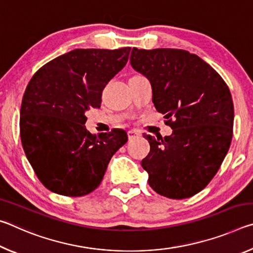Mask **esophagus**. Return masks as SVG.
<instances>
[{"label":"esophagus","instance_id":"obj_1","mask_svg":"<svg viewBox=\"0 0 253 253\" xmlns=\"http://www.w3.org/2000/svg\"><path fill=\"white\" fill-rule=\"evenodd\" d=\"M128 139H134V138H136V137H138V136H140V132L139 131H137V130H128Z\"/></svg>","mask_w":253,"mask_h":253}]
</instances>
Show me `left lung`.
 Returning a JSON list of instances; mask_svg holds the SVG:
<instances>
[{
	"label": "left lung",
	"instance_id": "left-lung-1",
	"mask_svg": "<svg viewBox=\"0 0 253 253\" xmlns=\"http://www.w3.org/2000/svg\"><path fill=\"white\" fill-rule=\"evenodd\" d=\"M130 65L149 80L154 106L173 129L164 138L146 136L151 151L142 166L149 186L169 199L191 198L214 177L230 148L234 108L229 87L185 50L132 48Z\"/></svg>",
	"mask_w": 253,
	"mask_h": 253
}]
</instances>
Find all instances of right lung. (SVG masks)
Segmentation results:
<instances>
[{
    "label": "right lung",
    "instance_id": "obj_1",
    "mask_svg": "<svg viewBox=\"0 0 253 253\" xmlns=\"http://www.w3.org/2000/svg\"><path fill=\"white\" fill-rule=\"evenodd\" d=\"M130 48L76 49L30 80L20 110L21 142L41 183L84 196L99 186L110 158L127 142L123 129L92 135L85 111L99 108L105 85L126 66Z\"/></svg>",
    "mask_w": 253,
    "mask_h": 253
}]
</instances>
